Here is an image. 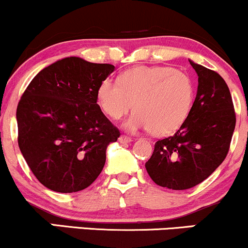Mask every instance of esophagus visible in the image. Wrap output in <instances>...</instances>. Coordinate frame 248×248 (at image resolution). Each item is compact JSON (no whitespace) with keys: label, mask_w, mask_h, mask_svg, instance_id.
<instances>
[{"label":"esophagus","mask_w":248,"mask_h":248,"mask_svg":"<svg viewBox=\"0 0 248 248\" xmlns=\"http://www.w3.org/2000/svg\"><path fill=\"white\" fill-rule=\"evenodd\" d=\"M119 142H120V143H129V142H132V139H130L129 136L121 135L120 138H119Z\"/></svg>","instance_id":"obj_1"}]
</instances>
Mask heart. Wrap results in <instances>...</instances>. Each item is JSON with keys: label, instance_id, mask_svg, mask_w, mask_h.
I'll use <instances>...</instances> for the list:
<instances>
[{"label": "heart", "instance_id": "b5f03b06", "mask_svg": "<svg viewBox=\"0 0 248 248\" xmlns=\"http://www.w3.org/2000/svg\"><path fill=\"white\" fill-rule=\"evenodd\" d=\"M195 87L186 73L168 66H138L119 81L105 79L96 90V102L112 120H120L133 108L124 124L130 132L150 129L162 136L177 130L191 110Z\"/></svg>", "mask_w": 248, "mask_h": 248}]
</instances>
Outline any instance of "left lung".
<instances>
[{
	"label": "left lung",
	"instance_id": "8db88e82",
	"mask_svg": "<svg viewBox=\"0 0 248 248\" xmlns=\"http://www.w3.org/2000/svg\"><path fill=\"white\" fill-rule=\"evenodd\" d=\"M198 76L196 99L181 128L155 143L147 172L157 186L186 190L223 163L235 127L232 96L215 71L189 61Z\"/></svg>",
	"mask_w": 248,
	"mask_h": 248
}]
</instances>
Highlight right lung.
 <instances>
[{
	"mask_svg": "<svg viewBox=\"0 0 248 248\" xmlns=\"http://www.w3.org/2000/svg\"><path fill=\"white\" fill-rule=\"evenodd\" d=\"M114 65L67 57L31 80L16 112L18 147L36 178L56 192L90 186L120 132L96 104V90Z\"/></svg>",
	"mask_w": 248,
	"mask_h": 248,
	"instance_id": "add662e5",
	"label": "right lung"
}]
</instances>
